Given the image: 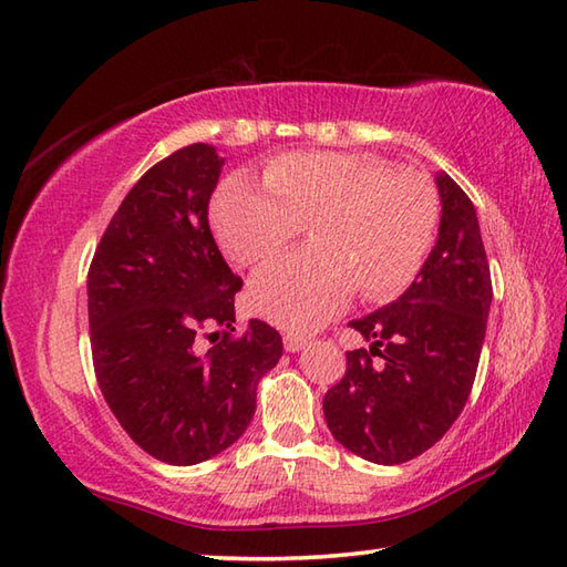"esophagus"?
Listing matches in <instances>:
<instances>
[{
    "mask_svg": "<svg viewBox=\"0 0 567 567\" xmlns=\"http://www.w3.org/2000/svg\"><path fill=\"white\" fill-rule=\"evenodd\" d=\"M306 344H308V337H303V334H298V332L284 334V347H286V351H291V354H296V351H300Z\"/></svg>",
    "mask_w": 567,
    "mask_h": 567,
    "instance_id": "obj_1",
    "label": "esophagus"
}]
</instances>
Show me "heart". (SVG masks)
I'll list each match as a JSON object with an SVG mask.
<instances>
[{"label":"heart","mask_w":567,"mask_h":567,"mask_svg":"<svg viewBox=\"0 0 567 567\" xmlns=\"http://www.w3.org/2000/svg\"><path fill=\"white\" fill-rule=\"evenodd\" d=\"M264 186L225 182L210 220L228 255L259 264L308 225L312 249L276 259L249 281V303L286 330L308 332L349 303L354 286L388 300L414 281L439 228L434 186L390 174L373 157L293 153L274 159Z\"/></svg>","instance_id":"1"}]
</instances>
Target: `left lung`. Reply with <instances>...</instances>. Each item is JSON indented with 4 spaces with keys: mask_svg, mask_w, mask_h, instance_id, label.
Returning <instances> with one entry per match:
<instances>
[{
    "mask_svg": "<svg viewBox=\"0 0 567 567\" xmlns=\"http://www.w3.org/2000/svg\"><path fill=\"white\" fill-rule=\"evenodd\" d=\"M434 182L442 198L436 245L405 293L349 322L369 347L347 351L344 379L322 400L337 442L381 465L424 454L456 422L471 395L493 303L471 198L446 172Z\"/></svg>",
    "mask_w": 567,
    "mask_h": 567,
    "instance_id": "obj_1",
    "label": "left lung"
}]
</instances>
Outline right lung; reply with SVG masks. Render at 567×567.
I'll return each instance as SVG.
<instances>
[{"label": "right lung", "instance_id": "right-lung-1", "mask_svg": "<svg viewBox=\"0 0 567 567\" xmlns=\"http://www.w3.org/2000/svg\"><path fill=\"white\" fill-rule=\"evenodd\" d=\"M223 165L216 147L196 143L150 167L113 213L86 279L99 388L125 434L169 465L233 446L284 351L261 320L230 337L243 279L208 228ZM216 326L221 339L204 348Z\"/></svg>", "mask_w": 567, "mask_h": 567}]
</instances>
